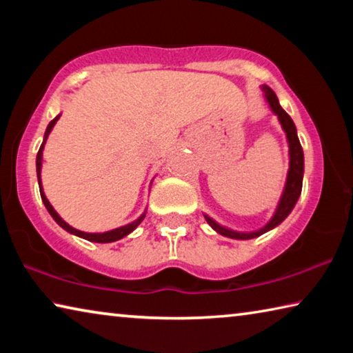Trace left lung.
I'll return each mask as SVG.
<instances>
[{"label": "left lung", "mask_w": 353, "mask_h": 353, "mask_svg": "<svg viewBox=\"0 0 353 353\" xmlns=\"http://www.w3.org/2000/svg\"><path fill=\"white\" fill-rule=\"evenodd\" d=\"M263 92H265L268 103H270L272 112L279 117L280 123H282V128L285 129V132H286V137H288V143H290V171H288V179H286L283 196H282V199H280V204L277 207L276 214H274L272 219L265 227H263V229L256 230V232H252V234H238V232L229 230V229H225V227H221L219 224L214 223L213 219L208 218L207 214H204L205 219H207V223L212 225V229H214V230L218 232V234L224 235V236L235 238V240H250V238L260 236V235L265 234V232L271 230L276 225H279L286 216H288L292 208H294L296 202L299 199V196H301V191H302L303 151H302L301 141H299V139H297L296 126H294V123H292V119H291V117L288 115V113H286L282 109V107H280L276 93H274L271 88L266 87V85H263Z\"/></svg>", "instance_id": "left-lung-1"}]
</instances>
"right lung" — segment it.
Returning <instances> with one entry per match:
<instances>
[{
  "label": "right lung",
  "mask_w": 353,
  "mask_h": 353,
  "mask_svg": "<svg viewBox=\"0 0 353 353\" xmlns=\"http://www.w3.org/2000/svg\"><path fill=\"white\" fill-rule=\"evenodd\" d=\"M59 117L61 115H57L54 119H52V121L48 124V128H46V132H45V140H43V143H41V146H40V149H39V152H37V162H35V165H37V179H39V188H40V196H41V201H43V204H45V207H46V210L50 212V214L52 218H54V221L56 223L61 225V227H63L65 230L67 232H70V234H73V235H77V236H81V238H83V240H88V241H93V243H112V241H117V240H121L123 236H126V235H129L130 232H132L137 225H139L141 221H143V218H145V214H141V216L137 219V221H134L132 224H128V225H124V227H119V229H115V230H110V232H104V234H87V232H81V230H76V229H73V227L71 225H68L67 223H65V221L59 216V214L56 213V210L54 208H52V205L50 204V201L46 199V196H45V193H43V190H41V181H40V168H41V152H43V146H45V141H46V139H48V134L51 132V129H52V126H54L56 124V121L59 119Z\"/></svg>",
  "instance_id": "obj_1"
}]
</instances>
